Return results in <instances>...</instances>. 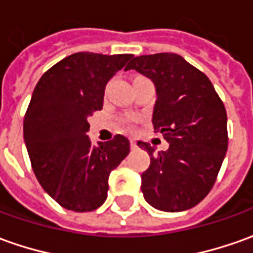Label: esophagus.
Masks as SVG:
<instances>
[{"mask_svg": "<svg viewBox=\"0 0 253 253\" xmlns=\"http://www.w3.org/2000/svg\"><path fill=\"white\" fill-rule=\"evenodd\" d=\"M130 147H131V149L137 148V144H135V141H134V138H131V140H130Z\"/></svg>", "mask_w": 253, "mask_h": 253, "instance_id": "1", "label": "esophagus"}]
</instances>
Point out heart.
Wrapping results in <instances>:
<instances>
[{
	"label": "heart",
	"mask_w": 253,
	"mask_h": 253,
	"mask_svg": "<svg viewBox=\"0 0 253 253\" xmlns=\"http://www.w3.org/2000/svg\"><path fill=\"white\" fill-rule=\"evenodd\" d=\"M130 122H131V119H130V118H126V119H123V123H125V125L130 123Z\"/></svg>",
	"instance_id": "b5f03b06"
}]
</instances>
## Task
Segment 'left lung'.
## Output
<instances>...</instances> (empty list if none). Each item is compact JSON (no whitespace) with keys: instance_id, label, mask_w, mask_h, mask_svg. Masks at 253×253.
I'll list each match as a JSON object with an SVG mask.
<instances>
[{"instance_id":"left-lung-1","label":"left lung","mask_w":253,"mask_h":253,"mask_svg":"<svg viewBox=\"0 0 253 253\" xmlns=\"http://www.w3.org/2000/svg\"><path fill=\"white\" fill-rule=\"evenodd\" d=\"M134 69L152 80L156 101L152 125L169 142L151 156L141 174V191L149 205L163 212H183L198 205L212 190L227 152V113L208 77L183 56L170 52L135 56Z\"/></svg>"}]
</instances>
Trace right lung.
<instances>
[{
  "instance_id": "right-lung-1",
  "label": "right lung",
  "mask_w": 253,
  "mask_h": 253,
  "mask_svg": "<svg viewBox=\"0 0 253 253\" xmlns=\"http://www.w3.org/2000/svg\"><path fill=\"white\" fill-rule=\"evenodd\" d=\"M131 56L69 55L33 91L23 122L26 148L41 187L65 209L91 212L102 205L111 171L130 152L120 134L92 145L87 119L102 109L106 84Z\"/></svg>"
}]
</instances>
